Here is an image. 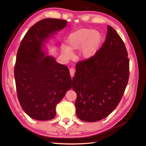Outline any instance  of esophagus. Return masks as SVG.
Segmentation results:
<instances>
[{"label":"esophagus","instance_id":"esophagus-1","mask_svg":"<svg viewBox=\"0 0 146 146\" xmlns=\"http://www.w3.org/2000/svg\"><path fill=\"white\" fill-rule=\"evenodd\" d=\"M74 73H75V70H74V68H71L70 69V76H71V77H72V78H73V77Z\"/></svg>","mask_w":146,"mask_h":146}]
</instances>
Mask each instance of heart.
Masks as SVG:
<instances>
[{"label":"heart","mask_w":146,"mask_h":146,"mask_svg":"<svg viewBox=\"0 0 146 146\" xmlns=\"http://www.w3.org/2000/svg\"><path fill=\"white\" fill-rule=\"evenodd\" d=\"M102 40V35L97 31L81 28L69 34L66 39L67 47H62V52L67 58L73 57L72 51L80 49V56L85 59L94 57Z\"/></svg>","instance_id":"1"}]
</instances>
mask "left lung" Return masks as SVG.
<instances>
[{
  "label": "left lung",
  "instance_id": "8db88e82",
  "mask_svg": "<svg viewBox=\"0 0 146 146\" xmlns=\"http://www.w3.org/2000/svg\"><path fill=\"white\" fill-rule=\"evenodd\" d=\"M129 58L124 41L108 26L104 43L96 54L76 65L73 89L78 117L86 122L101 120L116 108L129 79Z\"/></svg>",
  "mask_w": 146,
  "mask_h": 146
}]
</instances>
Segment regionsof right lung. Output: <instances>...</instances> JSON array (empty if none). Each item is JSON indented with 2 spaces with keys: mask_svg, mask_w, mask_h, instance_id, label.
<instances>
[{
  "mask_svg": "<svg viewBox=\"0 0 146 146\" xmlns=\"http://www.w3.org/2000/svg\"><path fill=\"white\" fill-rule=\"evenodd\" d=\"M67 23L54 18L38 21L28 31L17 52L14 76L18 98L22 110L36 120L54 118L57 104L72 86L67 67L43 51L46 40Z\"/></svg>",
  "mask_w": 146,
  "mask_h": 146,
  "instance_id": "right-lung-1",
  "label": "right lung"
}]
</instances>
